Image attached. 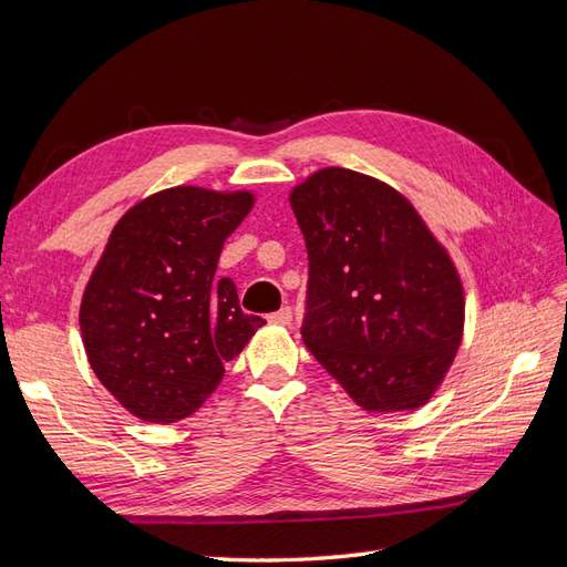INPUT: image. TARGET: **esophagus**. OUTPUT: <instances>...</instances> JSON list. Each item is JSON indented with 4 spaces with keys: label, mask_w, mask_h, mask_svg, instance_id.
Masks as SVG:
<instances>
[{
    "label": "esophagus",
    "mask_w": 567,
    "mask_h": 567,
    "mask_svg": "<svg viewBox=\"0 0 567 567\" xmlns=\"http://www.w3.org/2000/svg\"><path fill=\"white\" fill-rule=\"evenodd\" d=\"M269 321H271V323H281V326H288L290 321H293V310H290V307H281L279 312L269 315Z\"/></svg>",
    "instance_id": "esophagus-1"
}]
</instances>
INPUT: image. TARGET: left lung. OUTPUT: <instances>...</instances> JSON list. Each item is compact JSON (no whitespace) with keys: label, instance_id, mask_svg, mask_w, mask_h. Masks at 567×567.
I'll use <instances>...</instances> for the list:
<instances>
[{"label":"left lung","instance_id":"left-lung-1","mask_svg":"<svg viewBox=\"0 0 567 567\" xmlns=\"http://www.w3.org/2000/svg\"><path fill=\"white\" fill-rule=\"evenodd\" d=\"M310 257L302 340L371 414L433 398L463 338L456 265L390 184L323 167L290 188Z\"/></svg>","mask_w":567,"mask_h":567}]
</instances>
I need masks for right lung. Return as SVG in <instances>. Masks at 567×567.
Here are the masks:
<instances>
[{
    "label": "right lung",
    "instance_id": "add662e5",
    "mask_svg": "<svg viewBox=\"0 0 567 567\" xmlns=\"http://www.w3.org/2000/svg\"><path fill=\"white\" fill-rule=\"evenodd\" d=\"M252 192L173 186L117 219L80 305L90 367L132 416L188 419L217 390L262 317L215 269Z\"/></svg>",
    "mask_w": 567,
    "mask_h": 567
}]
</instances>
